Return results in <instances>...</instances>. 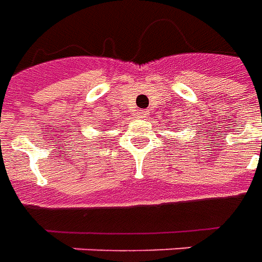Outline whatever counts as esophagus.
<instances>
[{
    "mask_svg": "<svg viewBox=\"0 0 262 262\" xmlns=\"http://www.w3.org/2000/svg\"><path fill=\"white\" fill-rule=\"evenodd\" d=\"M146 115H147V112H146V111H137L136 118H144Z\"/></svg>",
    "mask_w": 262,
    "mask_h": 262,
    "instance_id": "34e87169",
    "label": "esophagus"
}]
</instances>
